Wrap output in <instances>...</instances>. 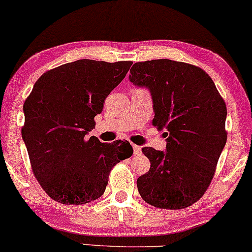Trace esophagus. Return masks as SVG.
Returning a JSON list of instances; mask_svg holds the SVG:
<instances>
[{
	"label": "esophagus",
	"instance_id": "obj_1",
	"mask_svg": "<svg viewBox=\"0 0 252 252\" xmlns=\"http://www.w3.org/2000/svg\"><path fill=\"white\" fill-rule=\"evenodd\" d=\"M133 152H134V155H141V147L133 145Z\"/></svg>",
	"mask_w": 252,
	"mask_h": 252
}]
</instances>
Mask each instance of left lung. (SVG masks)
<instances>
[{
	"instance_id": "left-lung-1",
	"label": "left lung",
	"mask_w": 252,
	"mask_h": 252,
	"mask_svg": "<svg viewBox=\"0 0 252 252\" xmlns=\"http://www.w3.org/2000/svg\"><path fill=\"white\" fill-rule=\"evenodd\" d=\"M128 80L148 89L153 125L164 129L165 150L143 147L150 162L136 182L148 204L179 210L194 204L211 184L227 141V107L201 68L159 59L134 63Z\"/></svg>"
}]
</instances>
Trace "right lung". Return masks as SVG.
Returning a JSON list of instances; mask_svg holds the SVG:
<instances>
[{
	"instance_id": "add662e5",
	"label": "right lung",
	"mask_w": 252,
	"mask_h": 252,
	"mask_svg": "<svg viewBox=\"0 0 252 252\" xmlns=\"http://www.w3.org/2000/svg\"><path fill=\"white\" fill-rule=\"evenodd\" d=\"M130 61L82 59L48 70L26 98L22 138L45 192L64 205L104 193L111 169L133 154L128 141L103 143L88 134L104 100L126 76Z\"/></svg>"
}]
</instances>
